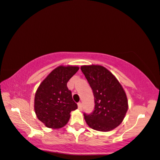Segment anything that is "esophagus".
I'll return each mask as SVG.
<instances>
[{
    "label": "esophagus",
    "instance_id": "1",
    "mask_svg": "<svg viewBox=\"0 0 160 160\" xmlns=\"http://www.w3.org/2000/svg\"><path fill=\"white\" fill-rule=\"evenodd\" d=\"M78 109H82V105L81 102H79V103H78Z\"/></svg>",
    "mask_w": 160,
    "mask_h": 160
}]
</instances>
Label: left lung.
I'll return each mask as SVG.
<instances>
[{
	"label": "left lung",
	"instance_id": "8db88e82",
	"mask_svg": "<svg viewBox=\"0 0 160 160\" xmlns=\"http://www.w3.org/2000/svg\"><path fill=\"white\" fill-rule=\"evenodd\" d=\"M82 72L95 97V109L84 113L86 124L98 131H110L124 120L128 101L124 88L112 73L101 65H82Z\"/></svg>",
	"mask_w": 160,
	"mask_h": 160
}]
</instances>
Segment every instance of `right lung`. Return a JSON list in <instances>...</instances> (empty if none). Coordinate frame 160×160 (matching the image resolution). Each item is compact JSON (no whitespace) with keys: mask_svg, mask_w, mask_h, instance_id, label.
Segmentation results:
<instances>
[{"mask_svg":"<svg viewBox=\"0 0 160 160\" xmlns=\"http://www.w3.org/2000/svg\"><path fill=\"white\" fill-rule=\"evenodd\" d=\"M79 70L78 66H60L53 69L40 84L35 95L36 116L47 128L59 129L70 118V112L78 108L67 82Z\"/></svg>","mask_w":160,"mask_h":160,"instance_id":"add662e5","label":"right lung"}]
</instances>
